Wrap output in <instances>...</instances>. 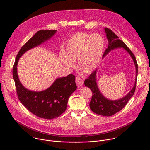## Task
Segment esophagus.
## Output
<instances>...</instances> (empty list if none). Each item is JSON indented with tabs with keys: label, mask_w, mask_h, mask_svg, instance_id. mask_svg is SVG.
Instances as JSON below:
<instances>
[{
	"label": "esophagus",
	"mask_w": 150,
	"mask_h": 150,
	"mask_svg": "<svg viewBox=\"0 0 150 150\" xmlns=\"http://www.w3.org/2000/svg\"><path fill=\"white\" fill-rule=\"evenodd\" d=\"M75 82L78 87H81V86H82L83 84L84 80L80 77H76L75 79Z\"/></svg>",
	"instance_id": "34e87169"
}]
</instances>
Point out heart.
I'll return each mask as SVG.
<instances>
[{
	"instance_id": "heart-1",
	"label": "heart",
	"mask_w": 150,
	"mask_h": 150,
	"mask_svg": "<svg viewBox=\"0 0 150 150\" xmlns=\"http://www.w3.org/2000/svg\"><path fill=\"white\" fill-rule=\"evenodd\" d=\"M104 48V39L100 34L77 33L69 40L61 62L72 69L77 59L78 69L84 74H91L98 66Z\"/></svg>"
}]
</instances>
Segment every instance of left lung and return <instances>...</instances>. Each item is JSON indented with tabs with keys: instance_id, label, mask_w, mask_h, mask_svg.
I'll use <instances>...</instances> for the list:
<instances>
[{
	"instance_id": "left-lung-1",
	"label": "left lung",
	"mask_w": 150,
	"mask_h": 150,
	"mask_svg": "<svg viewBox=\"0 0 150 150\" xmlns=\"http://www.w3.org/2000/svg\"><path fill=\"white\" fill-rule=\"evenodd\" d=\"M105 32L108 41V47L105 50L103 56V58L113 50L117 49H123L130 55L136 68V78L134 84L131 90L125 96L118 100H110L106 98L100 92L97 82V69L93 72L88 79L85 80L84 84L86 87H88L92 92V97L89 106L92 111L97 114L103 116H111L117 112H119L127 104L128 101L133 96L134 93L137 77L138 74V65L135 56L122 40L119 39L114 32L109 28H104Z\"/></svg>"
}]
</instances>
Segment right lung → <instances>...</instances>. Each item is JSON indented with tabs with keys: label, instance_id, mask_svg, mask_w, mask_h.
I'll use <instances>...</instances> for the list:
<instances>
[{
	"label": "right lung",
	"instance_id": "obj_1",
	"mask_svg": "<svg viewBox=\"0 0 150 150\" xmlns=\"http://www.w3.org/2000/svg\"><path fill=\"white\" fill-rule=\"evenodd\" d=\"M57 31L42 30L36 32L22 47L13 68V79L20 101L30 112L44 119H54L66 111L69 97L76 89L75 76L69 74L65 77L57 78L49 88L44 91H30L19 80L18 64L20 58L26 52L49 41Z\"/></svg>",
	"mask_w": 150,
	"mask_h": 150
}]
</instances>
